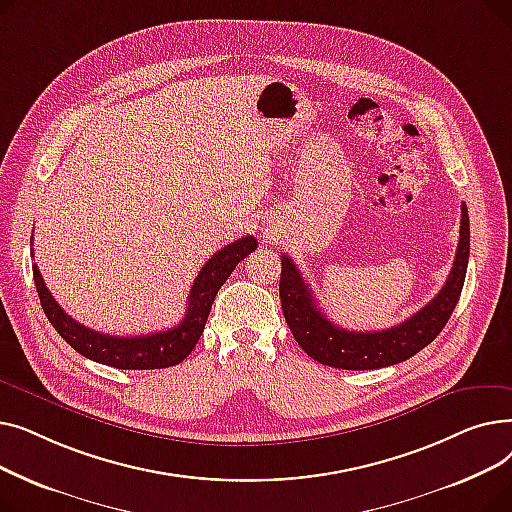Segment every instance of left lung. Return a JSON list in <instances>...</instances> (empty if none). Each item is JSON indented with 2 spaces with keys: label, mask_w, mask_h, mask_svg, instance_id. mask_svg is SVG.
<instances>
[{
  "label": "left lung",
  "mask_w": 512,
  "mask_h": 512,
  "mask_svg": "<svg viewBox=\"0 0 512 512\" xmlns=\"http://www.w3.org/2000/svg\"><path fill=\"white\" fill-rule=\"evenodd\" d=\"M469 263V213L461 207V236L450 276L442 290L402 324L382 332H351L328 319L315 303L297 265L282 255L280 301L286 324L303 351L321 365L338 369H380L417 355L450 319L465 284Z\"/></svg>",
  "instance_id": "obj_1"
}]
</instances>
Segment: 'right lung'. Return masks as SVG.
<instances>
[{
	"label": "right lung",
	"mask_w": 512,
	"mask_h": 512,
	"mask_svg": "<svg viewBox=\"0 0 512 512\" xmlns=\"http://www.w3.org/2000/svg\"><path fill=\"white\" fill-rule=\"evenodd\" d=\"M257 249L255 236H242L215 253L193 282L188 294L186 315L178 326L166 332L143 336H110L95 332L72 319L47 290L39 267L33 265V278L41 307L56 332L83 357L116 369H164L184 361L199 342L215 294L224 286L234 267Z\"/></svg>",
	"instance_id": "obj_1"
}]
</instances>
